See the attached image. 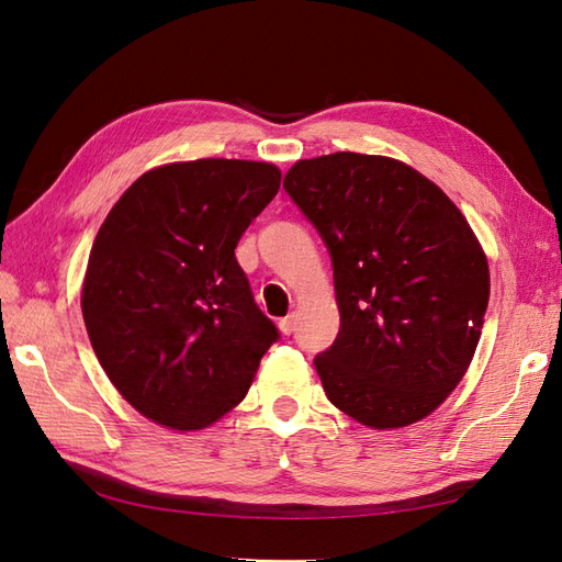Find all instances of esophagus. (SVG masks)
I'll use <instances>...</instances> for the list:
<instances>
[{
	"instance_id": "1",
	"label": "esophagus",
	"mask_w": 562,
	"mask_h": 562,
	"mask_svg": "<svg viewBox=\"0 0 562 562\" xmlns=\"http://www.w3.org/2000/svg\"><path fill=\"white\" fill-rule=\"evenodd\" d=\"M295 323H297V316H295V314H288L285 318H281V321H279V328H281V333H283V335H293V330H295Z\"/></svg>"
}]
</instances>
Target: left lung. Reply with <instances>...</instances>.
Listing matches in <instances>:
<instances>
[{
	"label": "left lung",
	"mask_w": 562,
	"mask_h": 562,
	"mask_svg": "<svg viewBox=\"0 0 562 562\" xmlns=\"http://www.w3.org/2000/svg\"><path fill=\"white\" fill-rule=\"evenodd\" d=\"M283 187L333 260L339 333L314 359L328 401L372 429L431 415L464 378L490 300L467 217L389 157L302 159Z\"/></svg>",
	"instance_id": "obj_1"
}]
</instances>
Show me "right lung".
<instances>
[{
	"label": "right lung",
	"instance_id": "add662e5",
	"mask_svg": "<svg viewBox=\"0 0 562 562\" xmlns=\"http://www.w3.org/2000/svg\"><path fill=\"white\" fill-rule=\"evenodd\" d=\"M279 187L265 161L166 164L98 229L81 288L91 347L119 394L161 427L196 431L229 413L279 339L234 255Z\"/></svg>",
	"mask_w": 562,
	"mask_h": 562
}]
</instances>
